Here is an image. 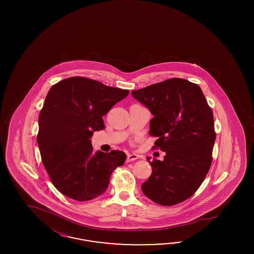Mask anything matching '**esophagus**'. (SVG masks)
Listing matches in <instances>:
<instances>
[{
    "label": "esophagus",
    "instance_id": "esophagus-1",
    "mask_svg": "<svg viewBox=\"0 0 254 254\" xmlns=\"http://www.w3.org/2000/svg\"><path fill=\"white\" fill-rule=\"evenodd\" d=\"M138 157L139 156H138V154H127V162L135 161V160L138 159Z\"/></svg>",
    "mask_w": 254,
    "mask_h": 254
}]
</instances>
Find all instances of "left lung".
<instances>
[{
    "instance_id": "left-lung-1",
    "label": "left lung",
    "mask_w": 254,
    "mask_h": 254,
    "mask_svg": "<svg viewBox=\"0 0 254 254\" xmlns=\"http://www.w3.org/2000/svg\"><path fill=\"white\" fill-rule=\"evenodd\" d=\"M132 96L150 110L154 149L166 153L164 160L150 161L152 175L141 185L148 198L173 206L192 196L207 176L215 142L211 108L199 85L171 78L134 90Z\"/></svg>"
}]
</instances>
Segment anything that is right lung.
<instances>
[{
	"mask_svg": "<svg viewBox=\"0 0 254 254\" xmlns=\"http://www.w3.org/2000/svg\"><path fill=\"white\" fill-rule=\"evenodd\" d=\"M129 90L85 77L53 85L39 115L42 161L55 187L71 199H94L107 190L113 171L126 161L122 151L94 152L90 138L104 129L102 116Z\"/></svg>",
	"mask_w": 254,
	"mask_h": 254,
	"instance_id": "1",
	"label": "right lung"
}]
</instances>
